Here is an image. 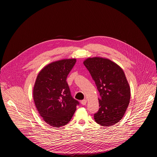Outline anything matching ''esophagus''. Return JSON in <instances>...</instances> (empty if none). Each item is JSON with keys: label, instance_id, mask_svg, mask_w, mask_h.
Wrapping results in <instances>:
<instances>
[{"label": "esophagus", "instance_id": "obj_1", "mask_svg": "<svg viewBox=\"0 0 157 157\" xmlns=\"http://www.w3.org/2000/svg\"><path fill=\"white\" fill-rule=\"evenodd\" d=\"M86 102H87V100L86 99H83V100H82V101H81V104L83 105H85L86 104Z\"/></svg>", "mask_w": 157, "mask_h": 157}]
</instances>
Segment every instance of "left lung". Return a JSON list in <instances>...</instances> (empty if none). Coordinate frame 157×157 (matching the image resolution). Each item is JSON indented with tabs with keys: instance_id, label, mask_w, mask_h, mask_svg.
Returning a JSON list of instances; mask_svg holds the SVG:
<instances>
[{
	"instance_id": "8db88e82",
	"label": "left lung",
	"mask_w": 157,
	"mask_h": 157,
	"mask_svg": "<svg viewBox=\"0 0 157 157\" xmlns=\"http://www.w3.org/2000/svg\"><path fill=\"white\" fill-rule=\"evenodd\" d=\"M95 82L100 94L99 109L94 114L98 124L109 127L124 117L129 103L131 90L122 70L111 60L90 58L83 62Z\"/></svg>"
}]
</instances>
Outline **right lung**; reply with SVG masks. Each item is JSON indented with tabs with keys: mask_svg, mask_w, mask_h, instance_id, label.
<instances>
[{
	"mask_svg": "<svg viewBox=\"0 0 157 157\" xmlns=\"http://www.w3.org/2000/svg\"><path fill=\"white\" fill-rule=\"evenodd\" d=\"M76 59L55 61L37 75L33 95L37 111L46 123L59 128L71 121L79 102L73 98L67 82Z\"/></svg>",
	"mask_w": 157,
	"mask_h": 157,
	"instance_id": "obj_1",
	"label": "right lung"
}]
</instances>
